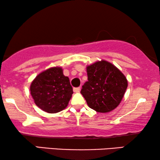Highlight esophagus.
I'll use <instances>...</instances> for the list:
<instances>
[{
	"label": "esophagus",
	"mask_w": 160,
	"mask_h": 160,
	"mask_svg": "<svg viewBox=\"0 0 160 160\" xmlns=\"http://www.w3.org/2000/svg\"><path fill=\"white\" fill-rule=\"evenodd\" d=\"M73 92L76 93H78L80 92V87H76V88H73Z\"/></svg>",
	"instance_id": "34e87169"
}]
</instances>
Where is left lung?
Wrapping results in <instances>:
<instances>
[{
    "instance_id": "1",
    "label": "left lung",
    "mask_w": 160,
    "mask_h": 160,
    "mask_svg": "<svg viewBox=\"0 0 160 160\" xmlns=\"http://www.w3.org/2000/svg\"><path fill=\"white\" fill-rule=\"evenodd\" d=\"M88 82L81 93L89 108L97 112L108 113L119 106L128 87L125 76L114 65L100 60L87 66Z\"/></svg>"
}]
</instances>
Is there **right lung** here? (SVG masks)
I'll use <instances>...</instances> for the list:
<instances>
[{
  "mask_svg": "<svg viewBox=\"0 0 160 160\" xmlns=\"http://www.w3.org/2000/svg\"><path fill=\"white\" fill-rule=\"evenodd\" d=\"M30 94L35 103L45 112L55 113L65 109L73 93L69 78L61 67H52L38 74L31 82Z\"/></svg>",
  "mask_w": 160,
  "mask_h": 160,
  "instance_id": "1",
  "label": "right lung"
}]
</instances>
